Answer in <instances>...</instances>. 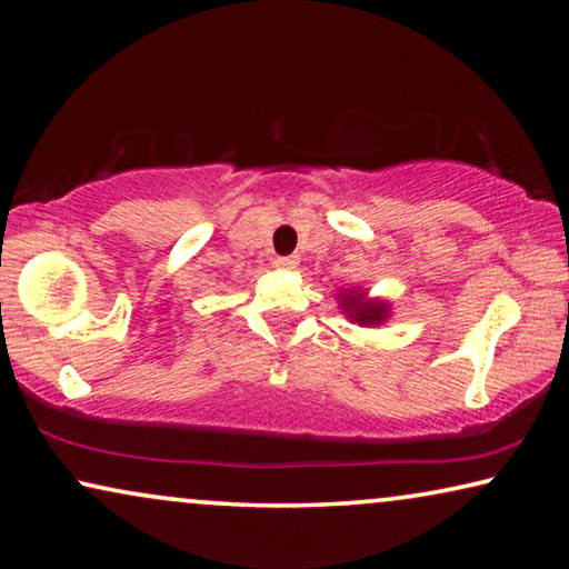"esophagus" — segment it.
Here are the masks:
<instances>
[{"label": "esophagus", "mask_w": 569, "mask_h": 569, "mask_svg": "<svg viewBox=\"0 0 569 569\" xmlns=\"http://www.w3.org/2000/svg\"><path fill=\"white\" fill-rule=\"evenodd\" d=\"M276 266L283 268V271H293V268L298 266V258L296 256H278Z\"/></svg>", "instance_id": "34e87169"}]
</instances>
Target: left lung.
I'll return each instance as SVG.
<instances>
[{"instance_id": "1", "label": "left lung", "mask_w": 569, "mask_h": 569, "mask_svg": "<svg viewBox=\"0 0 569 569\" xmlns=\"http://www.w3.org/2000/svg\"><path fill=\"white\" fill-rule=\"evenodd\" d=\"M341 303H343V311L349 313V319L359 321L361 326L379 323L387 319V306L377 303V301H366L363 293H353V291L343 293Z\"/></svg>"}]
</instances>
